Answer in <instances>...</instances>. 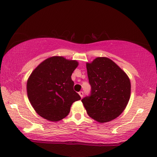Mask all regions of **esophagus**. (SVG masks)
Returning <instances> with one entry per match:
<instances>
[{
	"label": "esophagus",
	"mask_w": 157,
	"mask_h": 157,
	"mask_svg": "<svg viewBox=\"0 0 157 157\" xmlns=\"http://www.w3.org/2000/svg\"><path fill=\"white\" fill-rule=\"evenodd\" d=\"M79 95H80V97H81V98L83 97V95H84V93H83V91H80V92H79Z\"/></svg>",
	"instance_id": "esophagus-1"
}]
</instances>
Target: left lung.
<instances>
[{"instance_id": "1", "label": "left lung", "mask_w": 157, "mask_h": 157, "mask_svg": "<svg viewBox=\"0 0 157 157\" xmlns=\"http://www.w3.org/2000/svg\"><path fill=\"white\" fill-rule=\"evenodd\" d=\"M91 95L82 100L87 114L100 123L116 118L126 108L131 94L127 74L107 57L86 63Z\"/></svg>"}]
</instances>
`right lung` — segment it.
I'll return each mask as SVG.
<instances>
[{
  "label": "right lung",
  "mask_w": 157,
  "mask_h": 157,
  "mask_svg": "<svg viewBox=\"0 0 157 157\" xmlns=\"http://www.w3.org/2000/svg\"><path fill=\"white\" fill-rule=\"evenodd\" d=\"M78 66L76 60L54 56L45 59L32 72L27 82L28 97L42 118L59 121L68 116L73 103L81 99L73 90L71 79Z\"/></svg>",
  "instance_id": "right-lung-1"
}]
</instances>
